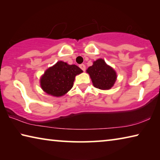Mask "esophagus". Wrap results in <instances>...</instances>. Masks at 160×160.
Here are the masks:
<instances>
[{"label":"esophagus","instance_id":"34e87169","mask_svg":"<svg viewBox=\"0 0 160 160\" xmlns=\"http://www.w3.org/2000/svg\"><path fill=\"white\" fill-rule=\"evenodd\" d=\"M79 67L83 70V71H85V69H86V67H85V66L84 64H80V66H79Z\"/></svg>","mask_w":160,"mask_h":160}]
</instances>
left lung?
I'll list each match as a JSON object with an SVG mask.
<instances>
[{
    "label": "left lung",
    "instance_id": "8db88e82",
    "mask_svg": "<svg viewBox=\"0 0 160 160\" xmlns=\"http://www.w3.org/2000/svg\"><path fill=\"white\" fill-rule=\"evenodd\" d=\"M94 87L102 90H110L114 85L117 75L115 70L106 63L102 58L93 62V65L87 69Z\"/></svg>",
    "mask_w": 160,
    "mask_h": 160
}]
</instances>
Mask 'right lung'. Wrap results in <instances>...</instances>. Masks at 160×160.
I'll return each mask as SVG.
<instances>
[{"mask_svg": "<svg viewBox=\"0 0 160 160\" xmlns=\"http://www.w3.org/2000/svg\"><path fill=\"white\" fill-rule=\"evenodd\" d=\"M82 72V70L76 65L59 61L46 70L40 78V86L49 95L63 96L72 88L75 76Z\"/></svg>", "mask_w": 160, "mask_h": 160, "instance_id": "right-lung-1", "label": "right lung"}]
</instances>
